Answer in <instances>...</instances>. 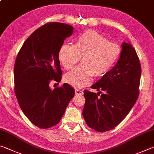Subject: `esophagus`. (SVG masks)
<instances>
[{
  "label": "esophagus",
  "mask_w": 154,
  "mask_h": 154,
  "mask_svg": "<svg viewBox=\"0 0 154 154\" xmlns=\"http://www.w3.org/2000/svg\"><path fill=\"white\" fill-rule=\"evenodd\" d=\"M75 94H83L82 90H79V89H77V88L75 90Z\"/></svg>",
  "instance_id": "1"
}]
</instances>
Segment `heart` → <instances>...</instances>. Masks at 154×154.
Instances as JSON below:
<instances>
[{"instance_id": "obj_1", "label": "heart", "mask_w": 154, "mask_h": 154, "mask_svg": "<svg viewBox=\"0 0 154 154\" xmlns=\"http://www.w3.org/2000/svg\"><path fill=\"white\" fill-rule=\"evenodd\" d=\"M121 48L96 31L79 34L75 45L64 44L59 51V60L65 69H70L82 57V63L64 75L67 84L76 88L89 84L92 76L102 77L113 68L120 57Z\"/></svg>"}]
</instances>
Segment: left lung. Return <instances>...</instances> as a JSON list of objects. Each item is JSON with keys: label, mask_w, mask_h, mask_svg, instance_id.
<instances>
[{"label": "left lung", "mask_w": 154, "mask_h": 154, "mask_svg": "<svg viewBox=\"0 0 154 154\" xmlns=\"http://www.w3.org/2000/svg\"><path fill=\"white\" fill-rule=\"evenodd\" d=\"M140 75V63L135 49L130 44L123 42L114 67L91 86L98 93L84 91L86 103L82 114L88 126L103 132L118 125L136 103Z\"/></svg>", "instance_id": "obj_1"}]
</instances>
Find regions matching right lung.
Wrapping results in <instances>:
<instances>
[{
  "instance_id": "right-lung-1",
  "label": "right lung",
  "mask_w": 154,
  "mask_h": 154,
  "mask_svg": "<svg viewBox=\"0 0 154 154\" xmlns=\"http://www.w3.org/2000/svg\"><path fill=\"white\" fill-rule=\"evenodd\" d=\"M69 24L49 23L38 28L24 42L14 65V90L22 111L31 123L42 129L57 125L75 95L68 84L50 88L60 82L59 51L72 34Z\"/></svg>"
}]
</instances>
